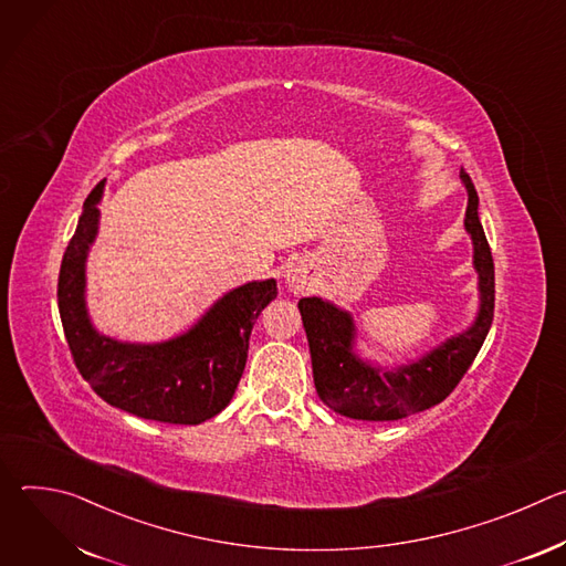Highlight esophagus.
Segmentation results:
<instances>
[{
  "label": "esophagus",
  "mask_w": 566,
  "mask_h": 566,
  "mask_svg": "<svg viewBox=\"0 0 566 566\" xmlns=\"http://www.w3.org/2000/svg\"><path fill=\"white\" fill-rule=\"evenodd\" d=\"M284 282L293 293H304L313 284L311 266L304 260H295L284 269Z\"/></svg>",
  "instance_id": "34e87169"
}]
</instances>
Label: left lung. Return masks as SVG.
Masks as SVG:
<instances>
[{
	"label": "left lung",
	"instance_id": "1",
	"mask_svg": "<svg viewBox=\"0 0 566 566\" xmlns=\"http://www.w3.org/2000/svg\"><path fill=\"white\" fill-rule=\"evenodd\" d=\"M459 177L468 192L463 226L472 239L479 291V308L468 329L446 338L417 360L382 367L358 354V327L347 308L322 297L297 302L311 349L315 391L334 412L358 421H396L423 412L457 387L486 340L495 311V266L479 221L476 190L463 170Z\"/></svg>",
	"mask_w": 566,
	"mask_h": 566
}]
</instances>
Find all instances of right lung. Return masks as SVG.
Segmentation results:
<instances>
[{
	"label": "right lung",
	"instance_id": "right-lung-1",
	"mask_svg": "<svg viewBox=\"0 0 566 566\" xmlns=\"http://www.w3.org/2000/svg\"><path fill=\"white\" fill-rule=\"evenodd\" d=\"M105 179L92 190L62 258L57 308L77 371L109 406L134 417L199 426L234 394L249 338L277 282L253 280L223 293L195 325L160 343H125L101 334L87 308V258L98 237Z\"/></svg>",
	"mask_w": 566,
	"mask_h": 566
}]
</instances>
